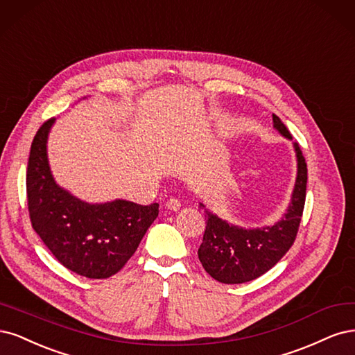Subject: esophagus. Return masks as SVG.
I'll return each instance as SVG.
<instances>
[{
    "label": "esophagus",
    "mask_w": 355,
    "mask_h": 355,
    "mask_svg": "<svg viewBox=\"0 0 355 355\" xmlns=\"http://www.w3.org/2000/svg\"><path fill=\"white\" fill-rule=\"evenodd\" d=\"M165 208H166V209H169V211H178V209L181 208V203H180V200H178V199H175V198H171V199H168V200H166V203H165Z\"/></svg>",
    "instance_id": "obj_1"
}]
</instances>
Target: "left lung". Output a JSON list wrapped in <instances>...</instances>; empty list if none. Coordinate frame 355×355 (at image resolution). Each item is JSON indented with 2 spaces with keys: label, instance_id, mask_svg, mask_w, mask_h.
Listing matches in <instances>:
<instances>
[{
  "label": "left lung",
  "instance_id": "8db88e82",
  "mask_svg": "<svg viewBox=\"0 0 355 355\" xmlns=\"http://www.w3.org/2000/svg\"><path fill=\"white\" fill-rule=\"evenodd\" d=\"M274 128L286 139L292 135L279 116L272 115ZM298 161L295 187L289 208L283 218L270 227L243 228L208 214L207 228L198 255L209 276L225 284H239L262 276L288 252L293 245L306 194V164L298 143H293ZM200 207L205 208L200 203Z\"/></svg>",
  "mask_w": 355,
  "mask_h": 355
}]
</instances>
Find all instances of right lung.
I'll list each match as a JSON object with an SVG mask.
<instances>
[{
	"instance_id": "right-lung-1",
	"label": "right lung",
	"mask_w": 355,
	"mask_h": 355,
	"mask_svg": "<svg viewBox=\"0 0 355 355\" xmlns=\"http://www.w3.org/2000/svg\"><path fill=\"white\" fill-rule=\"evenodd\" d=\"M54 118L33 137L26 171L28 209L32 228L55 259L79 276L107 279L139 248L159 214V203L128 200L87 203L55 184L47 157Z\"/></svg>"
}]
</instances>
